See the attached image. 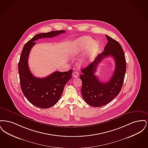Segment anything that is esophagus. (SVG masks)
Segmentation results:
<instances>
[{
	"label": "esophagus",
	"mask_w": 148,
	"mask_h": 148,
	"mask_svg": "<svg viewBox=\"0 0 148 148\" xmlns=\"http://www.w3.org/2000/svg\"><path fill=\"white\" fill-rule=\"evenodd\" d=\"M78 76H79V73H77V71H74V73H73V77H74V78H77L78 77Z\"/></svg>",
	"instance_id": "obj_1"
}]
</instances>
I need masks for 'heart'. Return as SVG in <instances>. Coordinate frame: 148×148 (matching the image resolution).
<instances>
[{
	"instance_id": "obj_1",
	"label": "heart",
	"mask_w": 148,
	"mask_h": 148,
	"mask_svg": "<svg viewBox=\"0 0 148 148\" xmlns=\"http://www.w3.org/2000/svg\"><path fill=\"white\" fill-rule=\"evenodd\" d=\"M98 48L97 43L92 41L88 36L78 38L72 43L70 49V54L73 56H77L83 53L85 50L84 55L80 59V65H86L89 63L94 56Z\"/></svg>"
}]
</instances>
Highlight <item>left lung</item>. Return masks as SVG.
<instances>
[{"label":"left lung","instance_id":"8db88e82","mask_svg":"<svg viewBox=\"0 0 148 148\" xmlns=\"http://www.w3.org/2000/svg\"><path fill=\"white\" fill-rule=\"evenodd\" d=\"M104 51L99 54L94 62L84 69L80 78L82 81L81 93L85 101L89 106L99 107L110 103L121 89L126 72V60L123 49L119 42L108 35ZM112 56L116 68L110 80L101 82L95 75L96 68L101 60L108 56Z\"/></svg>","mask_w":148,"mask_h":148}]
</instances>
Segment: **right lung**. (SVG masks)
<instances>
[{"label":"right lung","instance_id":"obj_1","mask_svg":"<svg viewBox=\"0 0 148 148\" xmlns=\"http://www.w3.org/2000/svg\"><path fill=\"white\" fill-rule=\"evenodd\" d=\"M65 32V30H56L36 34L23 47L18 64L21 90L29 101L37 107L47 109L56 104L62 95L65 85L72 77L73 70L56 71L45 77H35L29 68V53L38 39L54 37Z\"/></svg>","mask_w":148,"mask_h":148}]
</instances>
